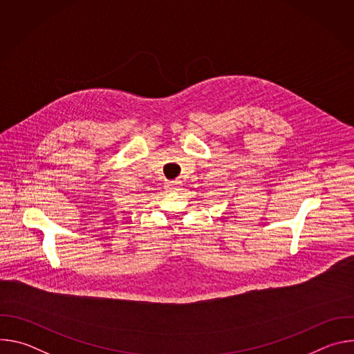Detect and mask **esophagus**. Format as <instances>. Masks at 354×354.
I'll use <instances>...</instances> for the list:
<instances>
[{"label": "esophagus", "mask_w": 354, "mask_h": 354, "mask_svg": "<svg viewBox=\"0 0 354 354\" xmlns=\"http://www.w3.org/2000/svg\"><path fill=\"white\" fill-rule=\"evenodd\" d=\"M165 187H167L168 192H178V190H180V182H178V180L168 182Z\"/></svg>", "instance_id": "34e87169"}]
</instances>
